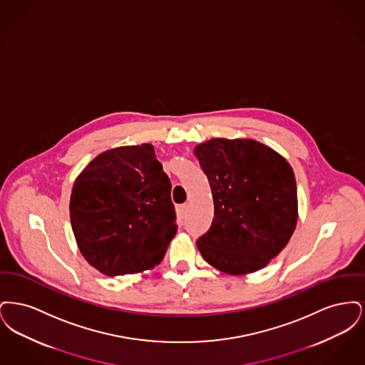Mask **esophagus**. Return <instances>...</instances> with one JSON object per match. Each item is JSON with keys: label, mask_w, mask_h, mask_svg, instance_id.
Masks as SVG:
<instances>
[{"label": "esophagus", "mask_w": 365, "mask_h": 365, "mask_svg": "<svg viewBox=\"0 0 365 365\" xmlns=\"http://www.w3.org/2000/svg\"><path fill=\"white\" fill-rule=\"evenodd\" d=\"M187 208H189V205L187 204H183V205H180L179 208H178V212H179V216L183 219L185 216H186V212H187Z\"/></svg>", "instance_id": "esophagus-1"}]
</instances>
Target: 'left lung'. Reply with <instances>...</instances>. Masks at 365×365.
<instances>
[{"instance_id": "1", "label": "left lung", "mask_w": 365, "mask_h": 365, "mask_svg": "<svg viewBox=\"0 0 365 365\" xmlns=\"http://www.w3.org/2000/svg\"><path fill=\"white\" fill-rule=\"evenodd\" d=\"M208 176L215 215L197 247L228 275L264 268L289 243L298 219L294 171L272 148L250 138H212L194 148Z\"/></svg>"}]
</instances>
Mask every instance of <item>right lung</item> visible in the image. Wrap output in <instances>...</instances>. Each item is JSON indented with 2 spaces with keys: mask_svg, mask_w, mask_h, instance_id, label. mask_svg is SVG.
<instances>
[{
  "mask_svg": "<svg viewBox=\"0 0 365 365\" xmlns=\"http://www.w3.org/2000/svg\"><path fill=\"white\" fill-rule=\"evenodd\" d=\"M71 226L87 262L108 277L163 260L178 231L171 182L150 143L109 149L73 182Z\"/></svg>",
  "mask_w": 365,
  "mask_h": 365,
  "instance_id": "obj_1",
  "label": "right lung"
}]
</instances>
